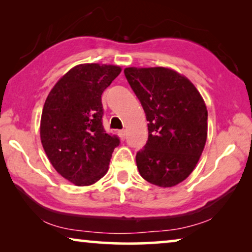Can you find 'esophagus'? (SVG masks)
<instances>
[{"mask_svg": "<svg viewBox=\"0 0 252 252\" xmlns=\"http://www.w3.org/2000/svg\"><path fill=\"white\" fill-rule=\"evenodd\" d=\"M118 134H119V136H120L121 140H125V138H126V130L118 131Z\"/></svg>", "mask_w": 252, "mask_h": 252, "instance_id": "esophagus-1", "label": "esophagus"}]
</instances>
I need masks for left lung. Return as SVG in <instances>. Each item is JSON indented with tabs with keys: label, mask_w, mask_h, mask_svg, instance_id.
Instances as JSON below:
<instances>
[{
	"label": "left lung",
	"mask_w": 252,
	"mask_h": 252,
	"mask_svg": "<svg viewBox=\"0 0 252 252\" xmlns=\"http://www.w3.org/2000/svg\"><path fill=\"white\" fill-rule=\"evenodd\" d=\"M125 75L149 122L148 141L135 157L139 172L158 187L176 186L193 171L207 141L202 96L168 67H126Z\"/></svg>",
	"instance_id": "1"
}]
</instances>
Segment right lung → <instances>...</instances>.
I'll list each match as a JSON object with an SVG mask.
<instances>
[{"label":"right lung","instance_id":"1","mask_svg":"<svg viewBox=\"0 0 252 252\" xmlns=\"http://www.w3.org/2000/svg\"><path fill=\"white\" fill-rule=\"evenodd\" d=\"M117 65L85 63L66 72L46 97L40 135L51 164L75 186H90L109 169L117 135L102 126L101 95L120 74Z\"/></svg>","mask_w":252,"mask_h":252}]
</instances>
